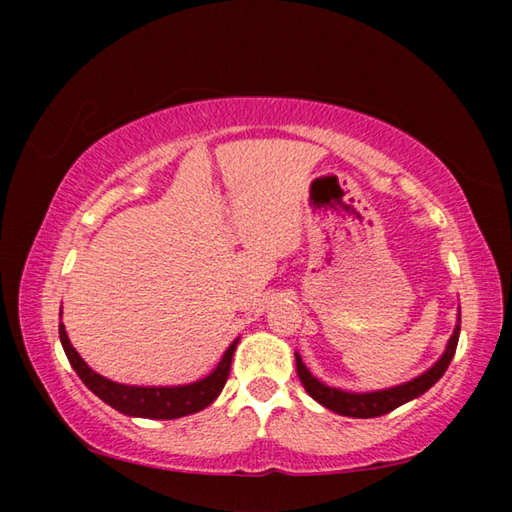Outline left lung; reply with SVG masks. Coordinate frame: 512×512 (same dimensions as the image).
<instances>
[{
    "label": "left lung",
    "mask_w": 512,
    "mask_h": 512,
    "mask_svg": "<svg viewBox=\"0 0 512 512\" xmlns=\"http://www.w3.org/2000/svg\"><path fill=\"white\" fill-rule=\"evenodd\" d=\"M458 334H461V307H458V314H456L454 332L449 336L445 352L440 354V359L433 363L431 368L424 370L422 375L413 377L411 381H404V384H397L391 388H381V391L354 393V391H343V388L327 386L325 381H320L311 375L309 368L302 363V357L298 352H296V370L309 397H314V400L318 404H323L325 409L339 415H348V418H379V415L391 413L397 409V406H402L406 402L415 400V397H420L422 393H427L429 388L445 375V370L454 359Z\"/></svg>",
    "instance_id": "obj_1"
}]
</instances>
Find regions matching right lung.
Listing matches in <instances>:
<instances>
[{
    "label": "right lung",
    "mask_w": 512,
    "mask_h": 512,
    "mask_svg": "<svg viewBox=\"0 0 512 512\" xmlns=\"http://www.w3.org/2000/svg\"><path fill=\"white\" fill-rule=\"evenodd\" d=\"M63 314V311H60ZM60 343L67 354L69 363L76 370V375L90 391L106 402L112 409L131 415V418H149V420H176L183 415H192L196 411H203L205 406H210L216 397L221 395L225 381L230 375V363L232 354L237 350L239 339L230 343V348L223 352L219 361L210 375L203 379H196L192 384H180V386H128L112 381L108 377L94 372L88 363L81 359V354L74 350V345L69 343V336L65 332V325H58Z\"/></svg>",
    "instance_id": "obj_1"
}]
</instances>
